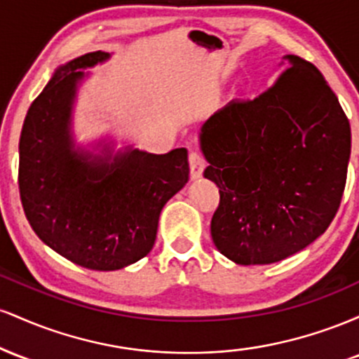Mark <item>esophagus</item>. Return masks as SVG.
I'll return each mask as SVG.
<instances>
[{
    "label": "esophagus",
    "mask_w": 359,
    "mask_h": 359,
    "mask_svg": "<svg viewBox=\"0 0 359 359\" xmlns=\"http://www.w3.org/2000/svg\"><path fill=\"white\" fill-rule=\"evenodd\" d=\"M189 167H191L192 179H199V177L203 175L205 167V160L203 158V155L197 154V151H191V154H189Z\"/></svg>",
    "instance_id": "esophagus-1"
}]
</instances>
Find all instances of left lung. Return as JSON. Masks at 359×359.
<instances>
[{
  "mask_svg": "<svg viewBox=\"0 0 359 359\" xmlns=\"http://www.w3.org/2000/svg\"><path fill=\"white\" fill-rule=\"evenodd\" d=\"M219 187L216 248L238 265H269L319 238L343 199L351 128L336 94L311 62L287 55L255 100H233L201 128Z\"/></svg>",
  "mask_w": 359,
  "mask_h": 359,
  "instance_id": "obj_1",
  "label": "left lung"
}]
</instances>
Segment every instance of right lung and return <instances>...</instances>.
<instances>
[{"label": "right lung", "instance_id": "obj_1", "mask_svg": "<svg viewBox=\"0 0 359 359\" xmlns=\"http://www.w3.org/2000/svg\"><path fill=\"white\" fill-rule=\"evenodd\" d=\"M109 53L90 52L55 72L36 96L20 137L18 185L25 216L53 251L89 270H119L154 248L160 211L187 184V150H128L90 156L74 150L69 125L79 69Z\"/></svg>", "mask_w": 359, "mask_h": 359}]
</instances>
